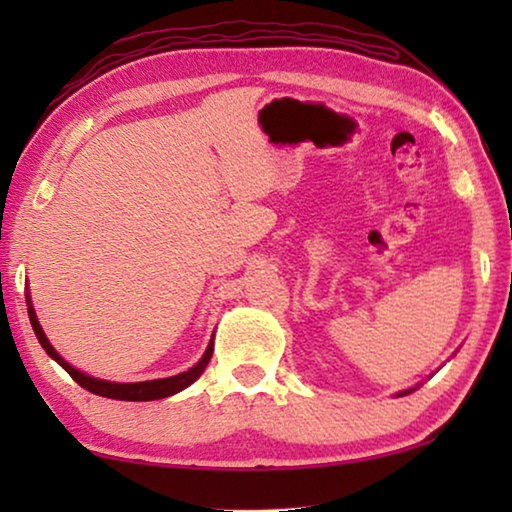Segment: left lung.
Returning a JSON list of instances; mask_svg holds the SVG:
<instances>
[{"label": "left lung", "mask_w": 512, "mask_h": 512, "mask_svg": "<svg viewBox=\"0 0 512 512\" xmlns=\"http://www.w3.org/2000/svg\"><path fill=\"white\" fill-rule=\"evenodd\" d=\"M411 391H413V388H411ZM411 391H404V393H400V395H409V393H411Z\"/></svg>", "instance_id": "left-lung-1"}]
</instances>
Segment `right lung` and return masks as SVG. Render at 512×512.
<instances>
[{
	"label": "right lung",
	"mask_w": 512,
	"mask_h": 512,
	"mask_svg": "<svg viewBox=\"0 0 512 512\" xmlns=\"http://www.w3.org/2000/svg\"><path fill=\"white\" fill-rule=\"evenodd\" d=\"M27 305H29V318H31V327L33 332H36L38 341L45 352L49 354L51 359L58 361L60 366H63L69 377H72L76 384L83 386L85 391H90L94 395H101V397H110V400H124V402H151V400H162V397H169V395H176L187 388L189 384H194V381L203 375V370L207 363L212 359V352H214V339L207 345L205 354L201 357V361L196 363L194 368H189L185 372H180L176 377H164V379H151V381H133V384H117V381H106V379H94L90 375H85V372L76 370L74 366H69V363L60 357V354L51 348V343L47 341L45 332H42V327L38 323V316L36 311L31 307V298L27 296Z\"/></svg>",
	"instance_id": "add662e5"
}]
</instances>
